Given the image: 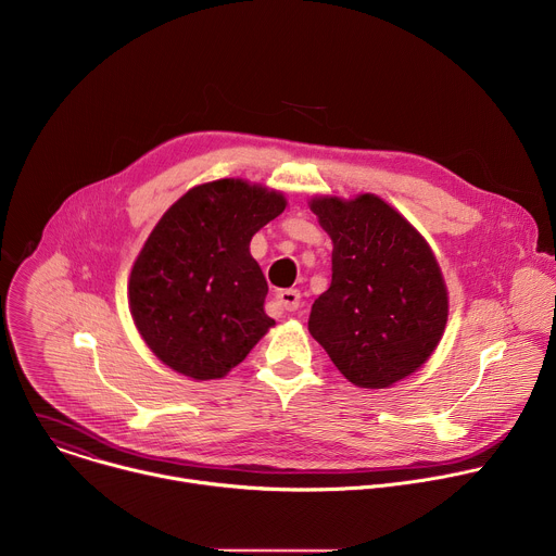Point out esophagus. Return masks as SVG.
Listing matches in <instances>:
<instances>
[{"instance_id": "esophagus-1", "label": "esophagus", "mask_w": 556, "mask_h": 556, "mask_svg": "<svg viewBox=\"0 0 556 556\" xmlns=\"http://www.w3.org/2000/svg\"><path fill=\"white\" fill-rule=\"evenodd\" d=\"M276 302L287 311H295L300 306V291L298 289H282V291L276 293Z\"/></svg>"}]
</instances>
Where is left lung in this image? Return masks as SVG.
Here are the masks:
<instances>
[{
	"label": "left lung",
	"instance_id": "left-lung-1",
	"mask_svg": "<svg viewBox=\"0 0 556 556\" xmlns=\"http://www.w3.org/2000/svg\"><path fill=\"white\" fill-rule=\"evenodd\" d=\"M332 241V280L313 302L308 332L357 388L416 372L442 340L450 293L425 237L372 192L308 201Z\"/></svg>",
	"mask_w": 556,
	"mask_h": 556
}]
</instances>
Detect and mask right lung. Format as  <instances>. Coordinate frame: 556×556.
<instances>
[{
  "mask_svg": "<svg viewBox=\"0 0 556 556\" xmlns=\"http://www.w3.org/2000/svg\"><path fill=\"white\" fill-rule=\"evenodd\" d=\"M282 192L245 179L190 188L157 220L129 276V311L151 353L194 381L224 379L276 324L252 237Z\"/></svg>",
  "mask_w": 556,
  "mask_h": 556,
  "instance_id": "add662e5",
  "label": "right lung"
}]
</instances>
